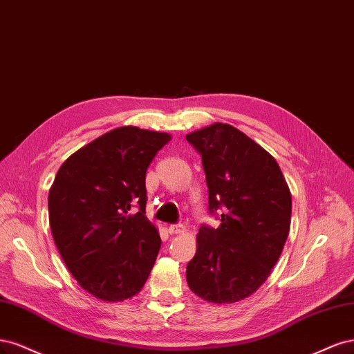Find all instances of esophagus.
I'll list each match as a JSON object with an SVG mask.
<instances>
[{
  "mask_svg": "<svg viewBox=\"0 0 354 354\" xmlns=\"http://www.w3.org/2000/svg\"><path fill=\"white\" fill-rule=\"evenodd\" d=\"M167 232L169 234H184L185 232V227L182 225H170L167 227Z\"/></svg>",
  "mask_w": 354,
  "mask_h": 354,
  "instance_id": "esophagus-1",
  "label": "esophagus"
}]
</instances>
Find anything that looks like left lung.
<instances>
[{"label":"left lung","instance_id":"1","mask_svg":"<svg viewBox=\"0 0 354 354\" xmlns=\"http://www.w3.org/2000/svg\"><path fill=\"white\" fill-rule=\"evenodd\" d=\"M187 140L201 154L209 210H223L219 227H200L188 287L209 303L241 301L268 279L287 241L288 184L273 156L231 124L216 122Z\"/></svg>","mask_w":354,"mask_h":354}]
</instances>
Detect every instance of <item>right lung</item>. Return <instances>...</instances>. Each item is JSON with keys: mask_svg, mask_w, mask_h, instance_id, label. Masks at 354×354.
Segmentation results:
<instances>
[{"mask_svg": "<svg viewBox=\"0 0 354 354\" xmlns=\"http://www.w3.org/2000/svg\"><path fill=\"white\" fill-rule=\"evenodd\" d=\"M172 136L136 127L113 129L60 166L48 194L54 243L81 287L116 303L144 287L162 245L145 216V174ZM133 203L140 210L129 213Z\"/></svg>", "mask_w": 354, "mask_h": 354, "instance_id": "right-lung-1", "label": "right lung"}]
</instances>
